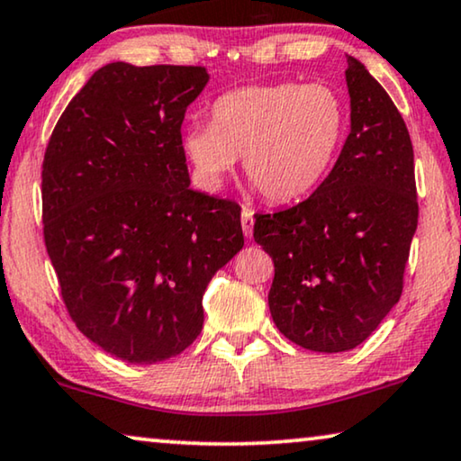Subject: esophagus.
<instances>
[{"mask_svg": "<svg viewBox=\"0 0 461 461\" xmlns=\"http://www.w3.org/2000/svg\"><path fill=\"white\" fill-rule=\"evenodd\" d=\"M252 228H254V211L250 207H242V230L246 238L252 236Z\"/></svg>", "mask_w": 461, "mask_h": 461, "instance_id": "34e87169", "label": "esophagus"}]
</instances>
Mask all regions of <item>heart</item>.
Segmentation results:
<instances>
[{
  "label": "heart",
  "instance_id": "1",
  "mask_svg": "<svg viewBox=\"0 0 461 461\" xmlns=\"http://www.w3.org/2000/svg\"><path fill=\"white\" fill-rule=\"evenodd\" d=\"M346 136V103L312 82L250 85L211 105V126L184 132V153L207 188H219L244 157V174L260 196L292 203L331 171Z\"/></svg>",
  "mask_w": 461,
  "mask_h": 461
}]
</instances>
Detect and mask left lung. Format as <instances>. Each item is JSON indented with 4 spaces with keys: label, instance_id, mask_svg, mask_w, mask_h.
<instances>
[{
    "label": "left lung",
    "instance_id": "obj_1",
    "mask_svg": "<svg viewBox=\"0 0 461 461\" xmlns=\"http://www.w3.org/2000/svg\"><path fill=\"white\" fill-rule=\"evenodd\" d=\"M346 80L352 128L331 174L306 201L254 215L275 267V325L329 354L360 346L400 302L418 225L406 122L358 59L348 58Z\"/></svg>",
    "mask_w": 461,
    "mask_h": 461
}]
</instances>
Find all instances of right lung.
Here are the masks:
<instances>
[{
  "label": "right lung",
  "instance_id": "add662e5",
  "mask_svg": "<svg viewBox=\"0 0 461 461\" xmlns=\"http://www.w3.org/2000/svg\"><path fill=\"white\" fill-rule=\"evenodd\" d=\"M203 66H103L47 142L43 238L66 311L123 362L174 358L209 281L244 246L240 204L190 188L182 122Z\"/></svg>",
  "mask_w": 461,
  "mask_h": 461
}]
</instances>
